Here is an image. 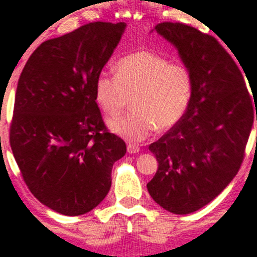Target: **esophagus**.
Wrapping results in <instances>:
<instances>
[{"label": "esophagus", "mask_w": 257, "mask_h": 257, "mask_svg": "<svg viewBox=\"0 0 257 257\" xmlns=\"http://www.w3.org/2000/svg\"><path fill=\"white\" fill-rule=\"evenodd\" d=\"M126 151H128L129 154H136L139 152V146L136 143H129L128 147H126Z\"/></svg>", "instance_id": "obj_1"}]
</instances>
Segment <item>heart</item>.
Wrapping results in <instances>:
<instances>
[{"label": "heart", "instance_id": "1", "mask_svg": "<svg viewBox=\"0 0 257 257\" xmlns=\"http://www.w3.org/2000/svg\"><path fill=\"white\" fill-rule=\"evenodd\" d=\"M115 75L99 74L95 100L109 116L131 103L134 110L108 121V128L129 142H141L157 129L164 132L184 116L193 96V76L181 62L153 51L125 55L114 66Z\"/></svg>", "mask_w": 257, "mask_h": 257}]
</instances>
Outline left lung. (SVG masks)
I'll return each mask as SVG.
<instances>
[{
	"instance_id": "left-lung-1",
	"label": "left lung",
	"mask_w": 257,
	"mask_h": 257,
	"mask_svg": "<svg viewBox=\"0 0 257 257\" xmlns=\"http://www.w3.org/2000/svg\"><path fill=\"white\" fill-rule=\"evenodd\" d=\"M154 31L191 70L193 96L183 118L149 146L158 169L147 188L162 208L187 215L215 200L237 174L257 99L215 37L178 22H162Z\"/></svg>"
}]
</instances>
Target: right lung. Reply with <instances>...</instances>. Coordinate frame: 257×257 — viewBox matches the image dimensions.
<instances>
[{
	"label": "right lung",
	"instance_id": "right-lung-1",
	"mask_svg": "<svg viewBox=\"0 0 257 257\" xmlns=\"http://www.w3.org/2000/svg\"><path fill=\"white\" fill-rule=\"evenodd\" d=\"M125 22H91L42 42L27 60L15 98L10 144L25 183L46 207L65 216L95 208L108 195L111 168L125 154L106 131L95 80Z\"/></svg>",
	"mask_w": 257,
	"mask_h": 257
}]
</instances>
